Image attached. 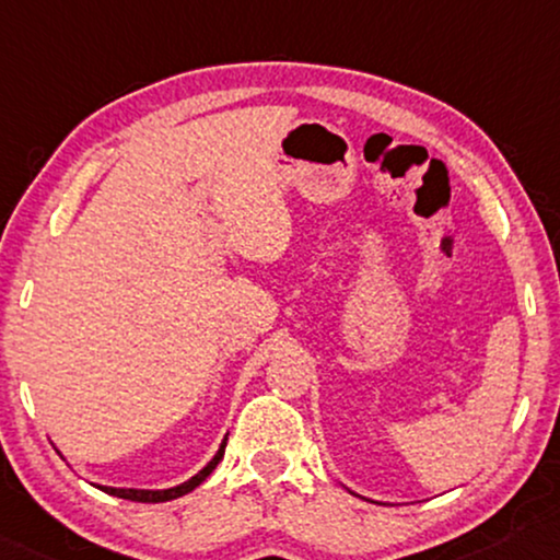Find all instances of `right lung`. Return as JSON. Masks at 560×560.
Listing matches in <instances>:
<instances>
[{"label": "right lung", "instance_id": "add662e5", "mask_svg": "<svg viewBox=\"0 0 560 560\" xmlns=\"http://www.w3.org/2000/svg\"><path fill=\"white\" fill-rule=\"evenodd\" d=\"M225 441H228V439H225ZM225 441H223V444H220L218 454L212 456L208 467L200 469L198 475H195L192 479H187L185 485H177V487H172V490H116V487H101V490L108 492V494H114V498H124V500H131V502H167V500L183 498V494L192 492L195 487L202 485L205 479L210 477V471L218 467V462L223 459V452H225Z\"/></svg>", "mask_w": 560, "mask_h": 560}]
</instances>
